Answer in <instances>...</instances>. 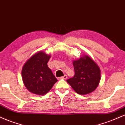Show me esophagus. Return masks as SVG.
Returning <instances> with one entry per match:
<instances>
[{
    "label": "esophagus",
    "mask_w": 125,
    "mask_h": 125,
    "mask_svg": "<svg viewBox=\"0 0 125 125\" xmlns=\"http://www.w3.org/2000/svg\"><path fill=\"white\" fill-rule=\"evenodd\" d=\"M67 77V76L66 74H64L63 76L59 77V79H66Z\"/></svg>",
    "instance_id": "esophagus-1"
}]
</instances>
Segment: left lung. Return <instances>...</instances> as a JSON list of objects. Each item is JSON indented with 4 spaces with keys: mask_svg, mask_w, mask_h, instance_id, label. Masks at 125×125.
<instances>
[{
    "mask_svg": "<svg viewBox=\"0 0 125 125\" xmlns=\"http://www.w3.org/2000/svg\"><path fill=\"white\" fill-rule=\"evenodd\" d=\"M74 75L67 80L77 94L83 95L90 94L98 86L100 81L99 66L90 57L83 55L73 61Z\"/></svg>",
    "mask_w": 125,
    "mask_h": 125,
    "instance_id": "left-lung-1",
    "label": "left lung"
}]
</instances>
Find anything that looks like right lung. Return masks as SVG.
I'll return each mask as SVG.
<instances>
[{
	"label": "right lung",
	"instance_id": "right-lung-1",
	"mask_svg": "<svg viewBox=\"0 0 125 125\" xmlns=\"http://www.w3.org/2000/svg\"><path fill=\"white\" fill-rule=\"evenodd\" d=\"M51 56L42 51L32 55L25 62L21 70V77L25 87L30 92L44 95L58 81L48 66Z\"/></svg>",
	"mask_w": 125,
	"mask_h": 125
}]
</instances>
